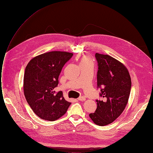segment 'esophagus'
Returning <instances> with one entry per match:
<instances>
[{"label":"esophagus","instance_id":"1","mask_svg":"<svg viewBox=\"0 0 153 153\" xmlns=\"http://www.w3.org/2000/svg\"><path fill=\"white\" fill-rule=\"evenodd\" d=\"M77 100H79V101H85V100H86V98L84 97H80L79 98H77Z\"/></svg>","mask_w":153,"mask_h":153}]
</instances>
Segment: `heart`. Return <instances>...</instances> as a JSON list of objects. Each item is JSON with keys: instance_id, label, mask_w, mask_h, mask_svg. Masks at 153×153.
<instances>
[{"instance_id": "heart-1", "label": "heart", "mask_w": 153, "mask_h": 153, "mask_svg": "<svg viewBox=\"0 0 153 153\" xmlns=\"http://www.w3.org/2000/svg\"><path fill=\"white\" fill-rule=\"evenodd\" d=\"M79 63H80L81 67L94 65V62L93 59L88 55H83L80 59Z\"/></svg>"}]
</instances>
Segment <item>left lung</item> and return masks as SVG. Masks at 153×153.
Instances as JSON below:
<instances>
[{"label": "left lung", "instance_id": "8db88e82", "mask_svg": "<svg viewBox=\"0 0 153 153\" xmlns=\"http://www.w3.org/2000/svg\"><path fill=\"white\" fill-rule=\"evenodd\" d=\"M97 88L102 100H98L97 108L89 114L100 126L112 123L119 117L127 104L131 89V79L126 67L108 55L97 53Z\"/></svg>", "mask_w": 153, "mask_h": 153}]
</instances>
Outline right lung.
Instances as JSON below:
<instances>
[{
  "label": "right lung",
  "instance_id": "right-lung-1",
  "mask_svg": "<svg viewBox=\"0 0 153 153\" xmlns=\"http://www.w3.org/2000/svg\"><path fill=\"white\" fill-rule=\"evenodd\" d=\"M73 53L53 51L38 55L27 64L23 89L27 103L42 119L55 121L63 116L71 103L62 91L55 92L60 73Z\"/></svg>",
  "mask_w": 153,
  "mask_h": 153
}]
</instances>
